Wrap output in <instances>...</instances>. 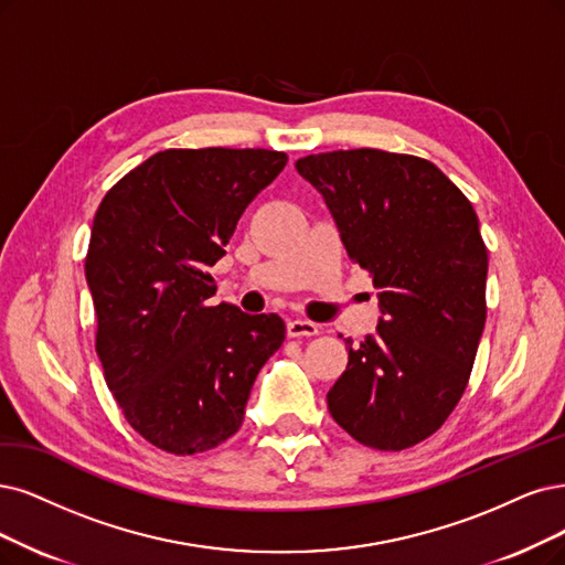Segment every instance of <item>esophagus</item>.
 <instances>
[{
  "mask_svg": "<svg viewBox=\"0 0 565 565\" xmlns=\"http://www.w3.org/2000/svg\"><path fill=\"white\" fill-rule=\"evenodd\" d=\"M286 335L288 338H315L319 335V326L311 321H302V319H294L286 323Z\"/></svg>",
  "mask_w": 565,
  "mask_h": 565,
  "instance_id": "34e87169",
  "label": "esophagus"
}]
</instances>
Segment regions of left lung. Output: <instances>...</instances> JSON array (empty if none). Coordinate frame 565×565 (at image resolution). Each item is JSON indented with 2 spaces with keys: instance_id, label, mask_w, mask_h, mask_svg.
<instances>
[{
  "instance_id": "left-lung-1",
  "label": "left lung",
  "mask_w": 565,
  "mask_h": 565,
  "mask_svg": "<svg viewBox=\"0 0 565 565\" xmlns=\"http://www.w3.org/2000/svg\"><path fill=\"white\" fill-rule=\"evenodd\" d=\"M296 170L380 290L377 330L347 340V370L328 391L332 419L372 449L419 445L461 401L487 321L489 254L475 209L419 156L328 151Z\"/></svg>"
}]
</instances>
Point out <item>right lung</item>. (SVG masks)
Segmentation results:
<instances>
[{
  "label": "right lung",
  "mask_w": 565,
  "mask_h": 565,
  "mask_svg": "<svg viewBox=\"0 0 565 565\" xmlns=\"http://www.w3.org/2000/svg\"><path fill=\"white\" fill-rule=\"evenodd\" d=\"M286 162L267 149H167L97 206L86 256L95 349L125 419L167 454H202L233 437L284 342L277 315L209 305V267Z\"/></svg>",
  "instance_id": "1"
}]
</instances>
